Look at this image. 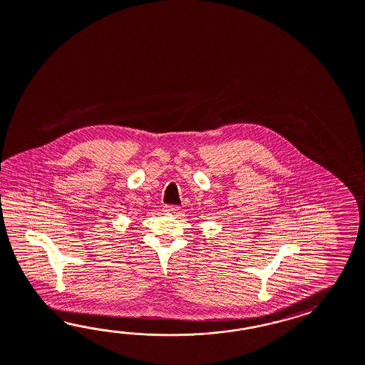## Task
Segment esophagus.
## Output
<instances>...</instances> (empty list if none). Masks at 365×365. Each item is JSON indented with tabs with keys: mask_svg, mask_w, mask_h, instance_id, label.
<instances>
[{
	"mask_svg": "<svg viewBox=\"0 0 365 365\" xmlns=\"http://www.w3.org/2000/svg\"><path fill=\"white\" fill-rule=\"evenodd\" d=\"M178 211V205H165L163 207V212L166 214H177Z\"/></svg>",
	"mask_w": 365,
	"mask_h": 365,
	"instance_id": "34e87169",
	"label": "esophagus"
}]
</instances>
